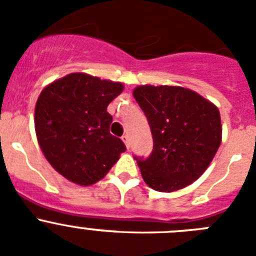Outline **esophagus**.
Masks as SVG:
<instances>
[{"mask_svg":"<svg viewBox=\"0 0 256 256\" xmlns=\"http://www.w3.org/2000/svg\"><path fill=\"white\" fill-rule=\"evenodd\" d=\"M122 140H123V142H124V144H126V148H130V136H128V134H123V137H122Z\"/></svg>","mask_w":256,"mask_h":256,"instance_id":"34e87169","label":"esophagus"}]
</instances>
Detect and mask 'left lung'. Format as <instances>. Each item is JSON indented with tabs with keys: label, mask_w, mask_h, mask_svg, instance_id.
I'll use <instances>...</instances> for the list:
<instances>
[{
	"label": "left lung",
	"mask_w": 256,
	"mask_h": 256,
	"mask_svg": "<svg viewBox=\"0 0 256 256\" xmlns=\"http://www.w3.org/2000/svg\"><path fill=\"white\" fill-rule=\"evenodd\" d=\"M154 140L148 158H137L151 188L173 192L209 166L222 141L219 110L196 92L173 86H140L133 91Z\"/></svg>",
	"instance_id": "left-lung-1"
}]
</instances>
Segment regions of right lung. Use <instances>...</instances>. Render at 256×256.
<instances>
[{
  "mask_svg": "<svg viewBox=\"0 0 256 256\" xmlns=\"http://www.w3.org/2000/svg\"><path fill=\"white\" fill-rule=\"evenodd\" d=\"M123 84L83 73L68 74L38 97L34 126L42 152L66 180L90 186L108 174L126 151L110 133L108 105Z\"/></svg>",
  "mask_w": 256,
  "mask_h": 256,
  "instance_id": "right-lung-1",
  "label": "right lung"
}]
</instances>
